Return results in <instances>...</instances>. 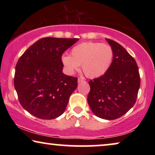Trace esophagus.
I'll return each mask as SVG.
<instances>
[{
	"label": "esophagus",
	"mask_w": 155,
	"mask_h": 155,
	"mask_svg": "<svg viewBox=\"0 0 155 155\" xmlns=\"http://www.w3.org/2000/svg\"><path fill=\"white\" fill-rule=\"evenodd\" d=\"M84 81H85V80H84V78H78V83H80V82H84Z\"/></svg>",
	"instance_id": "esophagus-1"
}]
</instances>
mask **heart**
Returning <instances> with one entry per match:
<instances>
[{
    "label": "heart",
    "mask_w": 155,
    "mask_h": 155,
    "mask_svg": "<svg viewBox=\"0 0 155 155\" xmlns=\"http://www.w3.org/2000/svg\"><path fill=\"white\" fill-rule=\"evenodd\" d=\"M114 50L109 44L100 42H82L72 48L71 56L63 55V64L70 74L81 65L87 78L101 77L109 71L113 62Z\"/></svg>",
    "instance_id": "b5f03b06"
}]
</instances>
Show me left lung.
<instances>
[{
  "mask_svg": "<svg viewBox=\"0 0 155 155\" xmlns=\"http://www.w3.org/2000/svg\"><path fill=\"white\" fill-rule=\"evenodd\" d=\"M114 50L112 64L101 77L90 80L87 102L97 116L114 120L134 106L140 86L136 61L121 45L107 39Z\"/></svg>",
  "mask_w": 155,
  "mask_h": 155,
  "instance_id": "8db88e82",
  "label": "left lung"
}]
</instances>
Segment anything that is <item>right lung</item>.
<instances>
[{
	"mask_svg": "<svg viewBox=\"0 0 155 155\" xmlns=\"http://www.w3.org/2000/svg\"><path fill=\"white\" fill-rule=\"evenodd\" d=\"M78 40L41 38L19 58L14 86L21 106L33 116L54 119L64 112L78 78L63 73L61 57Z\"/></svg>",
	"mask_w": 155,
	"mask_h": 155,
	"instance_id": "obj_1",
	"label": "right lung"
}]
</instances>
